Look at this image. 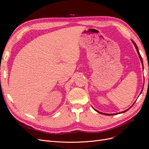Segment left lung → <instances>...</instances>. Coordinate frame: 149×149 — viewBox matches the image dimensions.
Masks as SVG:
<instances>
[{"label":"left lung","mask_w":149,"mask_h":149,"mask_svg":"<svg viewBox=\"0 0 149 149\" xmlns=\"http://www.w3.org/2000/svg\"><path fill=\"white\" fill-rule=\"evenodd\" d=\"M132 43H133V44L134 45V46H135V47H136V50H137V53H138V55H139V58H140V59H141V62H142V66H143V61H142V57H141V54H140V53H139V49H138V47H137V45L136 44V43H135L133 40H132ZM141 92V93H142ZM135 103V102H134ZM134 103L133 104V105L134 104ZM132 105V106H133ZM132 106L130 107H129V109H127V110H125V111H123V112H119V113H116V114H105V113H102V112H100V111H96V109H94V110H96L97 112H99V113H100V114H104V115H106V116H112V115H114V114H120V113H124V112H126V111H127L130 108H131L132 107Z\"/></svg>","instance_id":"8db88e82"}]
</instances>
